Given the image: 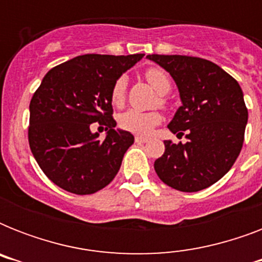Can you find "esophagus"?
I'll return each mask as SVG.
<instances>
[{
	"label": "esophagus",
	"mask_w": 262,
	"mask_h": 262,
	"mask_svg": "<svg viewBox=\"0 0 262 262\" xmlns=\"http://www.w3.org/2000/svg\"><path fill=\"white\" fill-rule=\"evenodd\" d=\"M135 141L137 144H144V143H147L148 139H147V137H141V136H137V137L135 139Z\"/></svg>",
	"instance_id": "1"
}]
</instances>
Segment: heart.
Segmentation results:
<instances>
[{
    "mask_svg": "<svg viewBox=\"0 0 262 262\" xmlns=\"http://www.w3.org/2000/svg\"><path fill=\"white\" fill-rule=\"evenodd\" d=\"M144 77L147 80L149 85L158 92L159 95H166L171 88V81L170 77L164 71L159 69V68H149L144 73ZM126 87L127 80L125 76H121L113 85L111 90V102L117 107H121L125 103V98H126ZM160 104L163 106L164 99L160 98ZM119 126L122 127L123 130H127L133 133V135L139 136H148L152 133V130L155 129L160 122H162V115L158 111H144L139 110H130L125 111L119 115L118 118Z\"/></svg>",
    "mask_w": 262,
    "mask_h": 262,
    "instance_id": "obj_1",
    "label": "heart"
}]
</instances>
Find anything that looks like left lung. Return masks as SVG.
I'll return each instance as SVG.
<instances>
[{
    "label": "left lung",
    "instance_id": "left-lung-1",
    "mask_svg": "<svg viewBox=\"0 0 262 262\" xmlns=\"http://www.w3.org/2000/svg\"><path fill=\"white\" fill-rule=\"evenodd\" d=\"M174 79L182 106L168 123L186 144L164 141L155 171L181 191L207 189L227 174L242 149L248 108L239 84L208 59L189 55H147Z\"/></svg>",
    "mask_w": 262,
    "mask_h": 262
}]
</instances>
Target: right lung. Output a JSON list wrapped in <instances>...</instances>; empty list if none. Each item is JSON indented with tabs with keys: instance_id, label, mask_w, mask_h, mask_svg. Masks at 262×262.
<instances>
[{
	"instance_id": "add662e5",
	"label": "right lung",
	"mask_w": 262,
	"mask_h": 262,
	"mask_svg": "<svg viewBox=\"0 0 262 262\" xmlns=\"http://www.w3.org/2000/svg\"><path fill=\"white\" fill-rule=\"evenodd\" d=\"M144 54H85L57 65L30 103L28 141L51 182L75 194H92L114 179L135 137L115 129L111 90ZM106 127L104 140L91 123Z\"/></svg>"
}]
</instances>
